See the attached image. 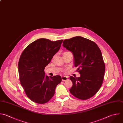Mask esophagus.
Masks as SVG:
<instances>
[{
	"label": "esophagus",
	"mask_w": 123,
	"mask_h": 123,
	"mask_svg": "<svg viewBox=\"0 0 123 123\" xmlns=\"http://www.w3.org/2000/svg\"><path fill=\"white\" fill-rule=\"evenodd\" d=\"M62 81H66L68 79V78L67 76H62Z\"/></svg>",
	"instance_id": "obj_1"
}]
</instances>
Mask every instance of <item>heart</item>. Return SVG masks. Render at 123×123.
Instances as JSON below:
<instances>
[{
    "instance_id": "heart-1",
    "label": "heart",
    "mask_w": 123,
    "mask_h": 123,
    "mask_svg": "<svg viewBox=\"0 0 123 123\" xmlns=\"http://www.w3.org/2000/svg\"><path fill=\"white\" fill-rule=\"evenodd\" d=\"M67 52H65L64 53H67Z\"/></svg>"
}]
</instances>
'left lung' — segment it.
Listing matches in <instances>:
<instances>
[{"label": "left lung", "mask_w": 123, "mask_h": 123, "mask_svg": "<svg viewBox=\"0 0 123 123\" xmlns=\"http://www.w3.org/2000/svg\"><path fill=\"white\" fill-rule=\"evenodd\" d=\"M62 46L72 52L74 64L79 73V77H70L73 86L70 93L76 98L88 99L100 88L105 71L101 52L94 42L81 37L65 39Z\"/></svg>", "instance_id": "8db88e82"}]
</instances>
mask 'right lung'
I'll use <instances>...</instances> for the list:
<instances>
[{"mask_svg":"<svg viewBox=\"0 0 123 123\" xmlns=\"http://www.w3.org/2000/svg\"><path fill=\"white\" fill-rule=\"evenodd\" d=\"M62 41L38 39L29 44L20 56L18 71L21 84L27 96L36 103L48 102L62 81L60 75L49 77L44 69L60 49Z\"/></svg>","mask_w":123,"mask_h":123,"instance_id":"obj_1","label":"right lung"}]
</instances>
